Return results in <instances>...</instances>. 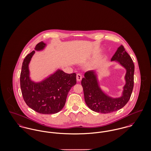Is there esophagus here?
<instances>
[{
  "mask_svg": "<svg viewBox=\"0 0 151 151\" xmlns=\"http://www.w3.org/2000/svg\"><path fill=\"white\" fill-rule=\"evenodd\" d=\"M76 79H77V81H81V79H82V76H81V74L78 73L76 75Z\"/></svg>",
  "mask_w": 151,
  "mask_h": 151,
  "instance_id": "obj_1",
  "label": "esophagus"
}]
</instances>
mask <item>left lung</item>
<instances>
[{
	"mask_svg": "<svg viewBox=\"0 0 151 151\" xmlns=\"http://www.w3.org/2000/svg\"><path fill=\"white\" fill-rule=\"evenodd\" d=\"M111 61L119 63L126 70L125 84L120 96L112 97L103 91L100 87L96 70L86 72L81 81L86 104L91 110L97 113L106 114L122 109L128 103L133 91L134 65L122 45L117 48Z\"/></svg>",
	"mask_w": 151,
	"mask_h": 151,
	"instance_id": "8db88e82",
	"label": "left lung"
}]
</instances>
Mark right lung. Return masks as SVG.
<instances>
[{"label":"right lung","instance_id":"add662e5","mask_svg":"<svg viewBox=\"0 0 151 151\" xmlns=\"http://www.w3.org/2000/svg\"><path fill=\"white\" fill-rule=\"evenodd\" d=\"M43 41L23 60L20 84L23 99L27 105L37 113L52 114L59 112L65 104L70 88L76 84V74L66 73L58 69L39 81L32 80L29 64L35 51H42L47 47Z\"/></svg>","mask_w":151,"mask_h":151}]
</instances>
